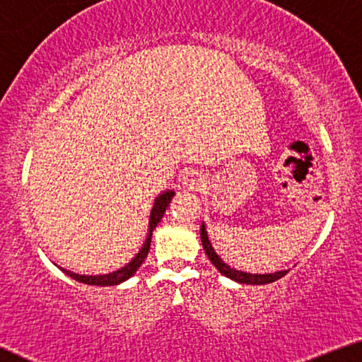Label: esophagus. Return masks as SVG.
Here are the masks:
<instances>
[{
	"label": "esophagus",
	"instance_id": "obj_1",
	"mask_svg": "<svg viewBox=\"0 0 362 362\" xmlns=\"http://www.w3.org/2000/svg\"><path fill=\"white\" fill-rule=\"evenodd\" d=\"M182 185L185 188H190V190H198V188L203 185V179L197 174V172L188 170L182 175Z\"/></svg>",
	"mask_w": 362,
	"mask_h": 362
}]
</instances>
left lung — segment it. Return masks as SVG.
I'll list each match as a JSON object with an SVG mask.
<instances>
[{
	"label": "left lung",
	"instance_id": "obj_1",
	"mask_svg": "<svg viewBox=\"0 0 362 362\" xmlns=\"http://www.w3.org/2000/svg\"><path fill=\"white\" fill-rule=\"evenodd\" d=\"M199 237H202V244H203V249L204 253H206L209 260H211L213 265L216 267V269L221 274H224L226 278L233 279L235 283H240V284H268V283H273L276 281V279L283 278L286 273L289 272V269H281V272H274V273H247V272H240V269H235V268H230L228 263L223 262V258H221L216 250L213 249L211 242H209V237H208V230H206V226L204 223L202 224V229H199Z\"/></svg>",
	"mask_w": 362,
	"mask_h": 362
}]
</instances>
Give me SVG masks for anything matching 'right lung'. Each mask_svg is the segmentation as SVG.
<instances>
[{
  "label": "right lung",
  "mask_w": 362,
  "mask_h": 362,
  "mask_svg": "<svg viewBox=\"0 0 362 362\" xmlns=\"http://www.w3.org/2000/svg\"><path fill=\"white\" fill-rule=\"evenodd\" d=\"M174 195H175L174 190H165V192L160 193L159 197H156L153 208H151V214H149L146 240H144L143 247L139 249L136 255L132 258V262H128L125 267L118 268L117 272L105 273V274H79V273L69 272V269H64L62 267H58V268H60L64 274H68L69 278L76 279V281H79V283L90 284V286H115V284H120L123 281H127V279L134 276V273L138 272V268L143 265L144 258L148 257V252H149V247H151V237H153V230L156 229V226L160 223V219H163L165 209H167V206H169L170 199L174 198Z\"/></svg>",
  "instance_id": "obj_1"
}]
</instances>
